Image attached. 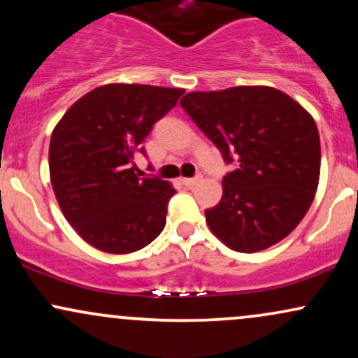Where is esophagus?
<instances>
[{
	"instance_id": "34e87169",
	"label": "esophagus",
	"mask_w": 358,
	"mask_h": 358,
	"mask_svg": "<svg viewBox=\"0 0 358 358\" xmlns=\"http://www.w3.org/2000/svg\"><path fill=\"white\" fill-rule=\"evenodd\" d=\"M200 176H195V178H182V183L185 185V187H193V185L199 183Z\"/></svg>"
}]
</instances>
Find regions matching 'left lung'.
Wrapping results in <instances>:
<instances>
[{
  "instance_id": "1",
  "label": "left lung",
  "mask_w": 358,
  "mask_h": 358,
  "mask_svg": "<svg viewBox=\"0 0 358 358\" xmlns=\"http://www.w3.org/2000/svg\"><path fill=\"white\" fill-rule=\"evenodd\" d=\"M220 150L225 165L219 205L205 210L210 231L239 252L282 241L306 215L320 178V134L313 117L281 90L242 85L188 92L180 101Z\"/></svg>"
}]
</instances>
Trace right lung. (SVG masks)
<instances>
[{"label":"right lung","mask_w":358,"mask_h":358,"mask_svg":"<svg viewBox=\"0 0 358 358\" xmlns=\"http://www.w3.org/2000/svg\"><path fill=\"white\" fill-rule=\"evenodd\" d=\"M185 92L141 84L90 90L55 126L48 150L53 192L65 219L92 248L127 254L146 248L166 224L175 188L141 176L134 156Z\"/></svg>","instance_id":"right-lung-1"}]
</instances>
